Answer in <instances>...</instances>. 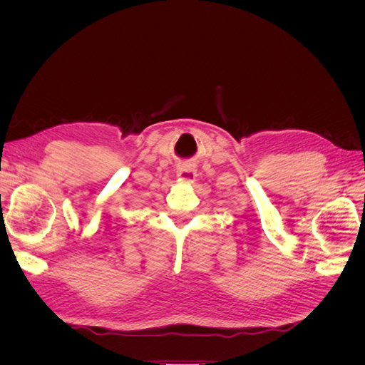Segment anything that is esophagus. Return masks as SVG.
I'll list each match as a JSON object with an SVG mask.
<instances>
[{
  "instance_id": "1",
  "label": "esophagus",
  "mask_w": 365,
  "mask_h": 365,
  "mask_svg": "<svg viewBox=\"0 0 365 365\" xmlns=\"http://www.w3.org/2000/svg\"><path fill=\"white\" fill-rule=\"evenodd\" d=\"M176 176H178L180 181L184 182H193L196 178V170L189 164H182L178 168V172H176Z\"/></svg>"
}]
</instances>
